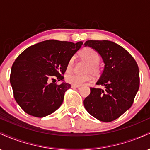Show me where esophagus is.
<instances>
[{
  "mask_svg": "<svg viewBox=\"0 0 150 150\" xmlns=\"http://www.w3.org/2000/svg\"><path fill=\"white\" fill-rule=\"evenodd\" d=\"M80 85H72V88H80Z\"/></svg>",
  "mask_w": 150,
  "mask_h": 150,
  "instance_id": "obj_1",
  "label": "esophagus"
}]
</instances>
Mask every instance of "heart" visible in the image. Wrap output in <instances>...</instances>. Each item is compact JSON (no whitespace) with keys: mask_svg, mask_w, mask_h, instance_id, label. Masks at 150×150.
I'll use <instances>...</instances> for the list:
<instances>
[{"mask_svg":"<svg viewBox=\"0 0 150 150\" xmlns=\"http://www.w3.org/2000/svg\"><path fill=\"white\" fill-rule=\"evenodd\" d=\"M80 56L82 59L85 60L89 63L86 68V72H91L94 76H99L100 75V69H99L98 64L101 61V57L96 50L92 48H85L80 51ZM74 65V58L71 57L68 60L66 65L67 71H70L73 68ZM92 80V76L90 74H71L66 77V81L68 83L73 85H82Z\"/></svg>","mask_w":150,"mask_h":150,"instance_id":"obj_1","label":"heart"}]
</instances>
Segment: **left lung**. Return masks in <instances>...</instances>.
I'll use <instances>...</instances> for the list:
<instances>
[{
    "mask_svg": "<svg viewBox=\"0 0 150 150\" xmlns=\"http://www.w3.org/2000/svg\"><path fill=\"white\" fill-rule=\"evenodd\" d=\"M85 46L96 50L105 65L96 83L104 88L91 87L90 94L84 100V106L97 119L113 121L133 103L140 86L138 65L126 50L111 41L88 40Z\"/></svg>",
    "mask_w": 150,
    "mask_h": 150,
    "instance_id": "left-lung-1",
    "label": "left lung"
}]
</instances>
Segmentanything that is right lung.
<instances>
[{
  "label": "right lung",
  "instance_id": "obj_1",
  "mask_svg": "<svg viewBox=\"0 0 150 150\" xmlns=\"http://www.w3.org/2000/svg\"><path fill=\"white\" fill-rule=\"evenodd\" d=\"M82 42L50 39L31 46L20 53L11 68L10 81L15 101L25 113L46 116L61 106L70 84L63 81L68 60L80 49Z\"/></svg>",
  "mask_w": 150,
  "mask_h": 150
}]
</instances>
